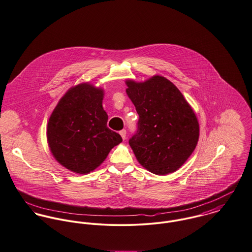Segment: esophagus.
Wrapping results in <instances>:
<instances>
[{"instance_id": "obj_1", "label": "esophagus", "mask_w": 252, "mask_h": 252, "mask_svg": "<svg viewBox=\"0 0 252 252\" xmlns=\"http://www.w3.org/2000/svg\"><path fill=\"white\" fill-rule=\"evenodd\" d=\"M119 134H120V136H121V137L123 138V139H125L126 138V130L125 129H123V130H121L120 132H119Z\"/></svg>"}]
</instances>
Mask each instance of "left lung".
<instances>
[{"instance_id": "left-lung-1", "label": "left lung", "mask_w": 252, "mask_h": 252, "mask_svg": "<svg viewBox=\"0 0 252 252\" xmlns=\"http://www.w3.org/2000/svg\"><path fill=\"white\" fill-rule=\"evenodd\" d=\"M136 107V133L129 139L138 162L154 174L176 171L198 141L199 124L183 94L167 79L154 76L144 83L126 81Z\"/></svg>"}]
</instances>
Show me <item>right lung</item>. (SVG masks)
Here are the masks:
<instances>
[{
	"label": "right lung",
	"mask_w": 252,
	"mask_h": 252,
	"mask_svg": "<svg viewBox=\"0 0 252 252\" xmlns=\"http://www.w3.org/2000/svg\"><path fill=\"white\" fill-rule=\"evenodd\" d=\"M103 90L82 84L69 90L50 116L47 139L53 156L69 170L87 174L122 137L107 127Z\"/></svg>",
	"instance_id": "1"
}]
</instances>
